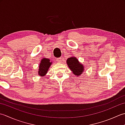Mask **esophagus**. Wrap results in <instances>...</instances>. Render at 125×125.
<instances>
[{"label": "esophagus", "instance_id": "esophagus-1", "mask_svg": "<svg viewBox=\"0 0 125 125\" xmlns=\"http://www.w3.org/2000/svg\"><path fill=\"white\" fill-rule=\"evenodd\" d=\"M57 62H62V58H57Z\"/></svg>", "mask_w": 125, "mask_h": 125}]
</instances>
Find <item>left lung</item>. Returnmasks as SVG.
<instances>
[{
    "label": "left lung",
    "instance_id": "obj_1",
    "mask_svg": "<svg viewBox=\"0 0 125 125\" xmlns=\"http://www.w3.org/2000/svg\"><path fill=\"white\" fill-rule=\"evenodd\" d=\"M66 63L73 74L75 75L80 76L83 73L85 67L76 57H72L68 58L66 60Z\"/></svg>",
    "mask_w": 125,
    "mask_h": 125
}]
</instances>
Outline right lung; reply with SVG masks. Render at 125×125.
Returning <instances> with one entry per match:
<instances>
[{
    "label": "right lung",
    "instance_id": "obj_1",
    "mask_svg": "<svg viewBox=\"0 0 125 125\" xmlns=\"http://www.w3.org/2000/svg\"><path fill=\"white\" fill-rule=\"evenodd\" d=\"M52 62L48 58H43L40 61L39 65L38 74L40 77H44L46 74L48 70L50 67V66L52 64Z\"/></svg>",
    "mask_w": 125,
    "mask_h": 125
}]
</instances>
